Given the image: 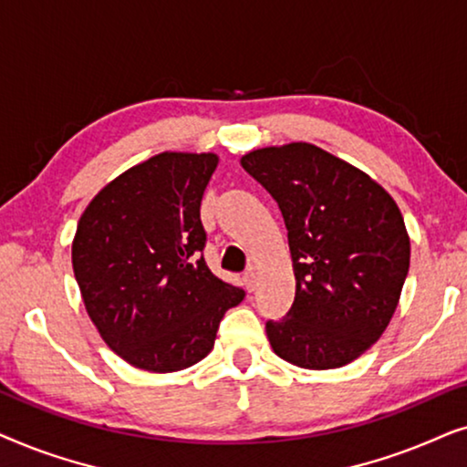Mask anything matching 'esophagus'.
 I'll return each mask as SVG.
<instances>
[{
    "label": "esophagus",
    "mask_w": 467,
    "mask_h": 467,
    "mask_svg": "<svg viewBox=\"0 0 467 467\" xmlns=\"http://www.w3.org/2000/svg\"><path fill=\"white\" fill-rule=\"evenodd\" d=\"M242 283H244L248 291H254V286H257V274H254L253 267H251V270L244 272V276H242Z\"/></svg>",
    "instance_id": "34e87169"
}]
</instances>
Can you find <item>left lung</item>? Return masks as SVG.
Here are the masks:
<instances>
[{"label": "left lung", "instance_id": "obj_1", "mask_svg": "<svg viewBox=\"0 0 467 467\" xmlns=\"http://www.w3.org/2000/svg\"><path fill=\"white\" fill-rule=\"evenodd\" d=\"M276 200L296 272V299L265 331L280 359L306 369L347 366L391 321L410 265V240L393 197L315 144L242 157Z\"/></svg>", "mask_w": 467, "mask_h": 467}]
</instances>
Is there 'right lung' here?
Here are the masks:
<instances>
[{
    "mask_svg": "<svg viewBox=\"0 0 467 467\" xmlns=\"http://www.w3.org/2000/svg\"><path fill=\"white\" fill-rule=\"evenodd\" d=\"M219 157L161 152L106 184L82 213L72 265L104 342L149 372H178L214 347L244 291L203 259L200 206Z\"/></svg>",
    "mask_w": 467,
    "mask_h": 467,
    "instance_id": "1",
    "label": "right lung"
}]
</instances>
